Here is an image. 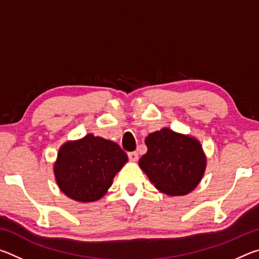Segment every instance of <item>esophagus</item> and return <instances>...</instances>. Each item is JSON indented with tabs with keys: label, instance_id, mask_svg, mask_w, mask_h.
I'll list each match as a JSON object with an SVG mask.
<instances>
[{
	"label": "esophagus",
	"instance_id": "34e87169",
	"mask_svg": "<svg viewBox=\"0 0 259 259\" xmlns=\"http://www.w3.org/2000/svg\"><path fill=\"white\" fill-rule=\"evenodd\" d=\"M128 157H129L130 161L136 162V161L138 160V153L137 152H129L128 153Z\"/></svg>",
	"mask_w": 259,
	"mask_h": 259
}]
</instances>
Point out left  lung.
Masks as SVG:
<instances>
[{
    "mask_svg": "<svg viewBox=\"0 0 259 259\" xmlns=\"http://www.w3.org/2000/svg\"><path fill=\"white\" fill-rule=\"evenodd\" d=\"M147 153L139 166L153 185L168 195H185L203 176L205 156L198 140L170 129L155 131L145 140Z\"/></svg>",
    "mask_w": 259,
    "mask_h": 259,
    "instance_id": "left-lung-1",
    "label": "left lung"
}]
</instances>
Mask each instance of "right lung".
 <instances>
[{
    "label": "right lung",
    "mask_w": 259,
    "mask_h": 259,
    "mask_svg": "<svg viewBox=\"0 0 259 259\" xmlns=\"http://www.w3.org/2000/svg\"><path fill=\"white\" fill-rule=\"evenodd\" d=\"M128 161L117 144L94 135L61 146L55 164L56 181L68 198L91 202L102 198Z\"/></svg>",
    "instance_id": "right-lung-1"
}]
</instances>
